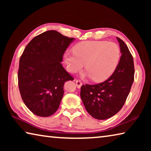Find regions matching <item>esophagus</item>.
Returning <instances> with one entry per match:
<instances>
[{
    "mask_svg": "<svg viewBox=\"0 0 151 151\" xmlns=\"http://www.w3.org/2000/svg\"><path fill=\"white\" fill-rule=\"evenodd\" d=\"M76 87L78 88H80L81 87V86L83 85V83H82V82L79 80H76Z\"/></svg>",
    "mask_w": 151,
    "mask_h": 151,
    "instance_id": "esophagus-1",
    "label": "esophagus"
}]
</instances>
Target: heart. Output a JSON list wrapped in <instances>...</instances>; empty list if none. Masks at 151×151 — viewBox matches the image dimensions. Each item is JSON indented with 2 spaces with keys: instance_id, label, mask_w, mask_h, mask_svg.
Returning <instances> with one entry per match:
<instances>
[{
  "instance_id": "obj_1",
  "label": "heart",
  "mask_w": 151,
  "mask_h": 151,
  "mask_svg": "<svg viewBox=\"0 0 151 151\" xmlns=\"http://www.w3.org/2000/svg\"><path fill=\"white\" fill-rule=\"evenodd\" d=\"M73 52L64 55L66 69L76 73L85 64L84 77H91L95 82H102L111 76L118 65L121 50L116 43L106 41H84L73 47Z\"/></svg>"
}]
</instances>
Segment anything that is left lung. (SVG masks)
Returning a JSON list of instances; mask_svg holds the SVG:
<instances>
[{
	"label": "left lung",
	"instance_id": "obj_1",
	"mask_svg": "<svg viewBox=\"0 0 151 151\" xmlns=\"http://www.w3.org/2000/svg\"><path fill=\"white\" fill-rule=\"evenodd\" d=\"M116 39L122 55L113 74L103 83L81 88L85 109L96 119L105 120L116 114L123 106L134 81L133 58L123 40Z\"/></svg>",
	"mask_w": 151,
	"mask_h": 151
}]
</instances>
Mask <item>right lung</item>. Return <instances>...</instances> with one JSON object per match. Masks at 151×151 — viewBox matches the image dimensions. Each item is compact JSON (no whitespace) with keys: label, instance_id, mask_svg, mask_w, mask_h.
I'll return each mask as SVG.
<instances>
[{"label":"right lung","instance_id":"right-lung-1","mask_svg":"<svg viewBox=\"0 0 151 151\" xmlns=\"http://www.w3.org/2000/svg\"><path fill=\"white\" fill-rule=\"evenodd\" d=\"M75 40L56 30H48L30 40L19 60L20 95L32 113L47 117L57 111L64 84L73 81L61 64L64 53Z\"/></svg>","mask_w":151,"mask_h":151}]
</instances>
